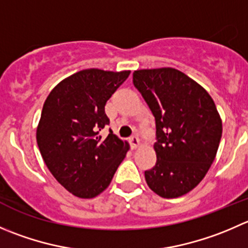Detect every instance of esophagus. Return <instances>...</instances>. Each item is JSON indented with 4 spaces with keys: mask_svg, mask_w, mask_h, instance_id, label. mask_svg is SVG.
Listing matches in <instances>:
<instances>
[{
    "mask_svg": "<svg viewBox=\"0 0 248 248\" xmlns=\"http://www.w3.org/2000/svg\"><path fill=\"white\" fill-rule=\"evenodd\" d=\"M129 144H131L132 149H136L139 145V138L137 136L129 137Z\"/></svg>",
    "mask_w": 248,
    "mask_h": 248,
    "instance_id": "1",
    "label": "esophagus"
}]
</instances>
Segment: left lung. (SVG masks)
Wrapping results in <instances>:
<instances>
[{"instance_id":"obj_1","label":"left lung","mask_w":248,"mask_h":248,"mask_svg":"<svg viewBox=\"0 0 248 248\" xmlns=\"http://www.w3.org/2000/svg\"><path fill=\"white\" fill-rule=\"evenodd\" d=\"M133 85L155 117L156 163L144 172L165 199L193 190L203 179L222 138V120L211 95L172 68L137 70Z\"/></svg>"}]
</instances>
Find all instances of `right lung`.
<instances>
[{"instance_id": "right-lung-1", "label": "right lung", "mask_w": 248, "mask_h": 248, "mask_svg": "<svg viewBox=\"0 0 248 248\" xmlns=\"http://www.w3.org/2000/svg\"><path fill=\"white\" fill-rule=\"evenodd\" d=\"M129 71H78L55 86L43 104L37 145L55 179L78 198L92 199L109 186L129 145L111 129L105 104Z\"/></svg>"}]
</instances>
